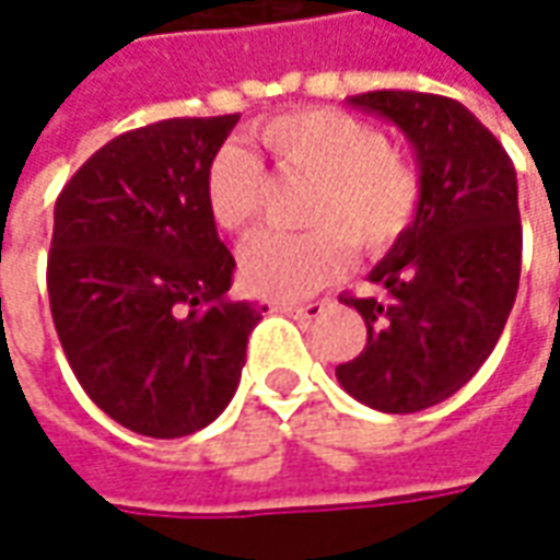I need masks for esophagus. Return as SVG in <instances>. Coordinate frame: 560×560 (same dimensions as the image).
Here are the masks:
<instances>
[{
	"mask_svg": "<svg viewBox=\"0 0 560 560\" xmlns=\"http://www.w3.org/2000/svg\"><path fill=\"white\" fill-rule=\"evenodd\" d=\"M325 306H328L325 300H313V303H276L272 310L294 318H318L325 313Z\"/></svg>",
	"mask_w": 560,
	"mask_h": 560,
	"instance_id": "1",
	"label": "esophagus"
}]
</instances>
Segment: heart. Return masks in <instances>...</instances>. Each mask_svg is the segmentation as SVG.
I'll use <instances>...</instances> for the list:
<instances>
[{"label":"heart","mask_w":560,"mask_h":560,"mask_svg":"<svg viewBox=\"0 0 560 560\" xmlns=\"http://www.w3.org/2000/svg\"><path fill=\"white\" fill-rule=\"evenodd\" d=\"M262 145L291 173L316 179L298 235L262 232L242 247L238 269L250 294L294 300L335 281L357 244L377 257L415 222L421 183L415 166L387 145V136L362 117L335 107L291 110L260 129ZM262 166L235 145L220 148L207 166L203 198L225 232H247L260 220Z\"/></svg>","instance_id":"heart-1"}]
</instances>
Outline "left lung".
<instances>
[{"label": "left lung", "instance_id": "obj_1", "mask_svg": "<svg viewBox=\"0 0 560 560\" xmlns=\"http://www.w3.org/2000/svg\"><path fill=\"white\" fill-rule=\"evenodd\" d=\"M347 102L412 142L421 203L369 272L375 294L343 298L369 340L338 381L377 412H421L477 375L509 322L521 281L517 173L490 129L446 95L381 89Z\"/></svg>", "mask_w": 560, "mask_h": 560}]
</instances>
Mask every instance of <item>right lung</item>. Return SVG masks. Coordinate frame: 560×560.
Masks as SVG:
<instances>
[{"instance_id": "1", "label": "right lung", "mask_w": 560, "mask_h": 560, "mask_svg": "<svg viewBox=\"0 0 560 560\" xmlns=\"http://www.w3.org/2000/svg\"><path fill=\"white\" fill-rule=\"evenodd\" d=\"M238 114L173 117L110 139L55 201L49 303L89 399L158 440L207 428L238 390L266 306L229 300L235 257L203 179Z\"/></svg>"}]
</instances>
